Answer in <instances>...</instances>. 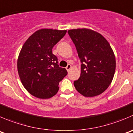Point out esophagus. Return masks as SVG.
<instances>
[{
	"instance_id": "esophagus-1",
	"label": "esophagus",
	"mask_w": 133,
	"mask_h": 133,
	"mask_svg": "<svg viewBox=\"0 0 133 133\" xmlns=\"http://www.w3.org/2000/svg\"><path fill=\"white\" fill-rule=\"evenodd\" d=\"M66 68L67 71H69L70 70V69H71V65L70 64H68V65H67V66H66V68Z\"/></svg>"
}]
</instances>
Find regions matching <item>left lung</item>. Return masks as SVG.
I'll use <instances>...</instances> for the list:
<instances>
[{"label":"left lung","mask_w":133,"mask_h":133,"mask_svg":"<svg viewBox=\"0 0 133 133\" xmlns=\"http://www.w3.org/2000/svg\"><path fill=\"white\" fill-rule=\"evenodd\" d=\"M81 60V76L74 81L76 90L85 97H94L107 89L114 77L116 59L106 39L98 32L86 28L69 30Z\"/></svg>","instance_id":"1"}]
</instances>
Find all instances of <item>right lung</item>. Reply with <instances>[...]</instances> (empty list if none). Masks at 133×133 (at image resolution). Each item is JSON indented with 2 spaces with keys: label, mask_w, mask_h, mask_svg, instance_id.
<instances>
[{
  "label": "right lung",
  "mask_w": 133,
  "mask_h": 133,
  "mask_svg": "<svg viewBox=\"0 0 133 133\" xmlns=\"http://www.w3.org/2000/svg\"><path fill=\"white\" fill-rule=\"evenodd\" d=\"M66 32L39 30L23 45L18 57V73L23 86L31 95L49 99L58 91L59 82L68 75V71L59 67L52 49Z\"/></svg>",
  "instance_id": "1"
}]
</instances>
